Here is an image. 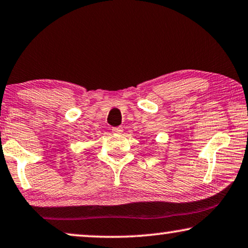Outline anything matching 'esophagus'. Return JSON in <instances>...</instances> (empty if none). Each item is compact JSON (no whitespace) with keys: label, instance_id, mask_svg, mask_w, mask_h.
Returning a JSON list of instances; mask_svg holds the SVG:
<instances>
[{"label":"esophagus","instance_id":"1","mask_svg":"<svg viewBox=\"0 0 248 248\" xmlns=\"http://www.w3.org/2000/svg\"><path fill=\"white\" fill-rule=\"evenodd\" d=\"M124 130H123V128L121 127H114V128H112V132L113 134H121V132H123Z\"/></svg>","mask_w":248,"mask_h":248}]
</instances>
